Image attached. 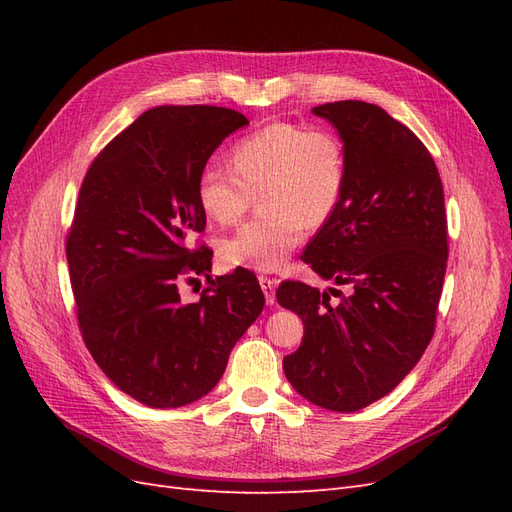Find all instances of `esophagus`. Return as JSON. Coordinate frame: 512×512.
<instances>
[{
    "instance_id": "esophagus-1",
    "label": "esophagus",
    "mask_w": 512,
    "mask_h": 512,
    "mask_svg": "<svg viewBox=\"0 0 512 512\" xmlns=\"http://www.w3.org/2000/svg\"><path fill=\"white\" fill-rule=\"evenodd\" d=\"M258 282L262 286V292H265V299H267V305H273L275 303V288H277V280H273V277H267V275H260Z\"/></svg>"
}]
</instances>
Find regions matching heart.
Wrapping results in <instances>:
<instances>
[{
  "instance_id": "b5f03b06",
  "label": "heart",
  "mask_w": 512,
  "mask_h": 512,
  "mask_svg": "<svg viewBox=\"0 0 512 512\" xmlns=\"http://www.w3.org/2000/svg\"><path fill=\"white\" fill-rule=\"evenodd\" d=\"M230 167L209 162L196 196L207 218L235 224L260 194L262 215L220 243L228 267L275 271L305 241V224L331 218L342 196L346 164L337 138L320 128L275 121L243 136L230 151Z\"/></svg>"
}]
</instances>
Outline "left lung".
I'll use <instances>...</instances> for the list:
<instances>
[{
	"mask_svg": "<svg viewBox=\"0 0 512 512\" xmlns=\"http://www.w3.org/2000/svg\"><path fill=\"white\" fill-rule=\"evenodd\" d=\"M314 115L342 138L346 177L301 258L346 294L280 284L277 303L305 327L284 371L312 404L356 412L410 374L436 331L448 258L444 190L427 147L384 108L342 100Z\"/></svg>",
	"mask_w": 512,
	"mask_h": 512,
	"instance_id": "8db88e82",
	"label": "left lung"
}]
</instances>
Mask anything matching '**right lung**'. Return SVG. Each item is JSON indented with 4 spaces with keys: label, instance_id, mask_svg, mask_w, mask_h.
I'll use <instances>...</instances> for the list:
<instances>
[{
    "label": "right lung",
    "instance_id": "add662e5",
    "mask_svg": "<svg viewBox=\"0 0 512 512\" xmlns=\"http://www.w3.org/2000/svg\"><path fill=\"white\" fill-rule=\"evenodd\" d=\"M222 106H156L117 134L83 179L66 241L76 316L106 378L149 408H179L220 382L265 294L237 267L211 280L196 183L224 138L247 126ZM210 286L183 304L178 286Z\"/></svg>",
    "mask_w": 512,
    "mask_h": 512
}]
</instances>
